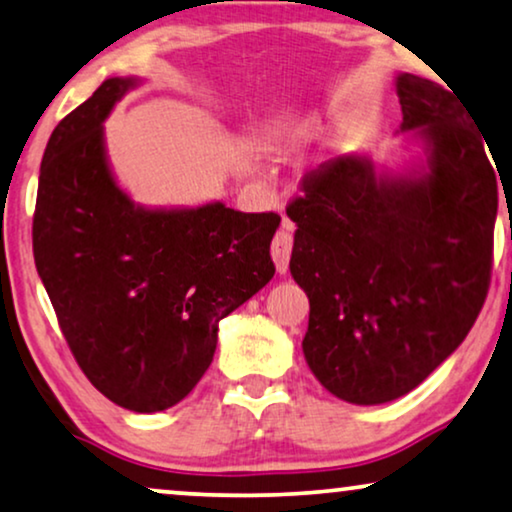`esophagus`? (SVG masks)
Here are the masks:
<instances>
[{"label":"esophagus","mask_w":512,"mask_h":512,"mask_svg":"<svg viewBox=\"0 0 512 512\" xmlns=\"http://www.w3.org/2000/svg\"><path fill=\"white\" fill-rule=\"evenodd\" d=\"M291 251H293L291 223L284 221L282 230H277L275 240H272V261H275V265H277V272H286V270H289Z\"/></svg>","instance_id":"34e87169"}]
</instances>
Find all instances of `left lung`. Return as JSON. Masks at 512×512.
Instances as JSON below:
<instances>
[{
	"mask_svg": "<svg viewBox=\"0 0 512 512\" xmlns=\"http://www.w3.org/2000/svg\"><path fill=\"white\" fill-rule=\"evenodd\" d=\"M396 93L401 128L429 144L426 170L382 177L342 156L307 172L286 205L289 268L310 298L307 366L356 405L422 384L464 342L492 279L499 167L485 137L436 81L401 74Z\"/></svg>",
	"mask_w": 512,
	"mask_h": 512,
	"instance_id": "1",
	"label": "left lung"
}]
</instances>
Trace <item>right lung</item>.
<instances>
[{
    "instance_id": "obj_1",
    "label": "right lung",
    "mask_w": 512,
    "mask_h": 512,
    "mask_svg": "<svg viewBox=\"0 0 512 512\" xmlns=\"http://www.w3.org/2000/svg\"><path fill=\"white\" fill-rule=\"evenodd\" d=\"M135 86L107 79L55 125L39 172L32 249L60 331L90 384L158 412L191 394L219 321L275 275V212L135 207L111 177L102 121Z\"/></svg>"
}]
</instances>
